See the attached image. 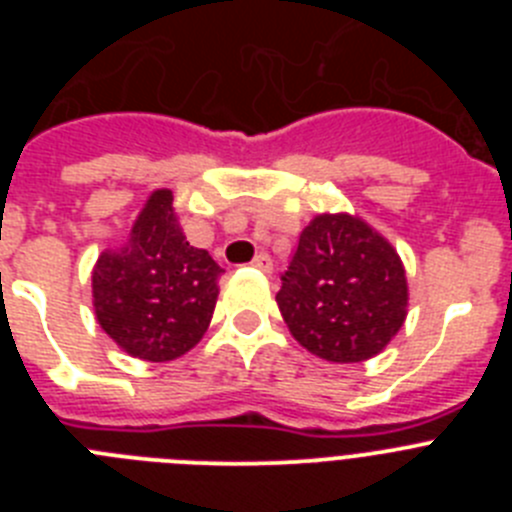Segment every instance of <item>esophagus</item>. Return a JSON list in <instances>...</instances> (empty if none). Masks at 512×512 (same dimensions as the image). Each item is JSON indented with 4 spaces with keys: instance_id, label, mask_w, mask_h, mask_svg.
I'll list each match as a JSON object with an SVG mask.
<instances>
[{
    "instance_id": "obj_1",
    "label": "esophagus",
    "mask_w": 512,
    "mask_h": 512,
    "mask_svg": "<svg viewBox=\"0 0 512 512\" xmlns=\"http://www.w3.org/2000/svg\"><path fill=\"white\" fill-rule=\"evenodd\" d=\"M253 266H256L259 271H264V274H269V271L274 269V261H271L269 253H259V256L253 259Z\"/></svg>"
}]
</instances>
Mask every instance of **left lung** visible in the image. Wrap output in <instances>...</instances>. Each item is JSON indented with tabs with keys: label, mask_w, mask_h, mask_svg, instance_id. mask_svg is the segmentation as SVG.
Returning a JSON list of instances; mask_svg holds the SVG:
<instances>
[{
	"label": "left lung",
	"mask_w": 512,
	"mask_h": 512,
	"mask_svg": "<svg viewBox=\"0 0 512 512\" xmlns=\"http://www.w3.org/2000/svg\"><path fill=\"white\" fill-rule=\"evenodd\" d=\"M277 305L310 354L359 364L382 351L408 315V279L387 238L346 215H318L300 233Z\"/></svg>",
	"instance_id": "8db88e82"
}]
</instances>
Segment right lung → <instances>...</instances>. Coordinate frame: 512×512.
<instances>
[{
	"label": "right lung",
	"mask_w": 512,
	"mask_h": 512,
	"mask_svg": "<svg viewBox=\"0 0 512 512\" xmlns=\"http://www.w3.org/2000/svg\"><path fill=\"white\" fill-rule=\"evenodd\" d=\"M171 189H156L117 251H102L92 271L94 315L125 354L171 361L200 343L217 302L223 269L205 248L189 246L171 207Z\"/></svg>",
	"instance_id": "1"
}]
</instances>
